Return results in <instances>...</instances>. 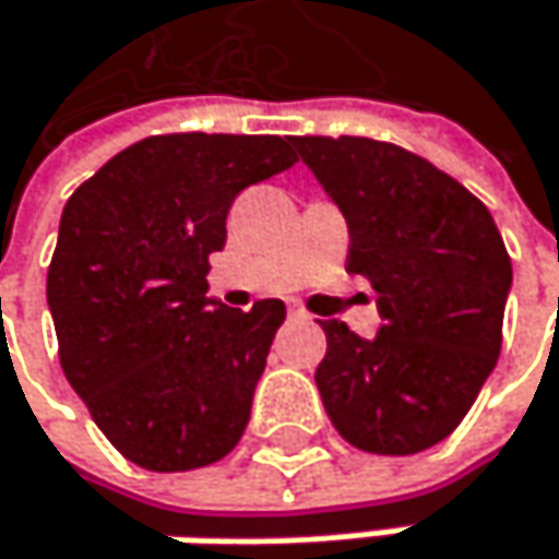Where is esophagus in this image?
<instances>
[{
  "label": "esophagus",
  "mask_w": 559,
  "mask_h": 559,
  "mask_svg": "<svg viewBox=\"0 0 559 559\" xmlns=\"http://www.w3.org/2000/svg\"><path fill=\"white\" fill-rule=\"evenodd\" d=\"M289 318H296V321H309L312 314L306 312V309H302L299 302H293V306H289Z\"/></svg>",
  "instance_id": "esophagus-1"
}]
</instances>
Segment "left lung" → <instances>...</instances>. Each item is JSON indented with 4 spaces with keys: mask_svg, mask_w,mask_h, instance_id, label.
Segmentation results:
<instances>
[{
    "mask_svg": "<svg viewBox=\"0 0 559 559\" xmlns=\"http://www.w3.org/2000/svg\"><path fill=\"white\" fill-rule=\"evenodd\" d=\"M347 218V273L370 280L373 341L321 321L324 412L357 451L418 454L444 441L502 350L512 260L489 209L425 157L370 138H293Z\"/></svg>",
    "mask_w": 559,
    "mask_h": 559,
    "instance_id": "1",
    "label": "left lung"
}]
</instances>
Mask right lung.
<instances>
[{
    "mask_svg": "<svg viewBox=\"0 0 559 559\" xmlns=\"http://www.w3.org/2000/svg\"><path fill=\"white\" fill-rule=\"evenodd\" d=\"M293 164L280 134H154L67 199L47 266L57 354L131 463L199 469L241 441L286 306H215L209 253L225 247L235 195Z\"/></svg>",
    "mask_w": 559,
    "mask_h": 559,
    "instance_id": "obj_1",
    "label": "right lung"
}]
</instances>
